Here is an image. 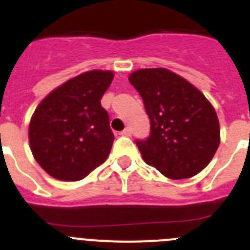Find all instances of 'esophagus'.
<instances>
[{"label": "esophagus", "instance_id": "esophagus-1", "mask_svg": "<svg viewBox=\"0 0 250 250\" xmlns=\"http://www.w3.org/2000/svg\"><path fill=\"white\" fill-rule=\"evenodd\" d=\"M120 135L121 136H130V135H131V131H130L129 127H126V129H125V130L120 131Z\"/></svg>", "mask_w": 250, "mask_h": 250}]
</instances>
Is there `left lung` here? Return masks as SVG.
I'll return each instance as SVG.
<instances>
[{
	"mask_svg": "<svg viewBox=\"0 0 250 250\" xmlns=\"http://www.w3.org/2000/svg\"><path fill=\"white\" fill-rule=\"evenodd\" d=\"M129 81L150 119V136L136 141L145 163L169 179L200 173L220 143L213 105L184 77L164 67L141 68Z\"/></svg>",
	"mask_w": 250,
	"mask_h": 250,
	"instance_id": "left-lung-1",
	"label": "left lung"
}]
</instances>
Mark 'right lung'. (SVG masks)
I'll return each mask as SVG.
<instances>
[{
    "mask_svg": "<svg viewBox=\"0 0 250 250\" xmlns=\"http://www.w3.org/2000/svg\"><path fill=\"white\" fill-rule=\"evenodd\" d=\"M112 79V71L83 72L51 91L36 107L28 140L48 175L77 182L107 159L114 134L100 100Z\"/></svg>",
    "mask_w": 250,
    "mask_h": 250,
    "instance_id": "1",
    "label": "right lung"
}]
</instances>
